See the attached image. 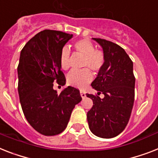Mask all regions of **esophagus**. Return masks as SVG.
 Here are the masks:
<instances>
[{
    "mask_svg": "<svg viewBox=\"0 0 158 158\" xmlns=\"http://www.w3.org/2000/svg\"><path fill=\"white\" fill-rule=\"evenodd\" d=\"M80 96H81L82 98H84L86 97V93L83 91H80Z\"/></svg>",
    "mask_w": 158,
    "mask_h": 158,
    "instance_id": "obj_1",
    "label": "esophagus"
}]
</instances>
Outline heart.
Wrapping results in <instances>:
<instances>
[{
  "label": "heart",
  "instance_id": "obj_1",
  "mask_svg": "<svg viewBox=\"0 0 158 158\" xmlns=\"http://www.w3.org/2000/svg\"><path fill=\"white\" fill-rule=\"evenodd\" d=\"M73 47L77 55L82 56L81 66L85 68L80 71H73L67 76V83L75 88L83 89L92 81V75L90 70L95 74L102 70L106 62V56L101 49L94 48V44L88 39L78 40L73 43ZM70 52L66 47L61 49L60 54V66L63 70L70 67Z\"/></svg>",
  "mask_w": 158,
  "mask_h": 158
}]
</instances>
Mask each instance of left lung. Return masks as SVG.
I'll list each match as a JSON object with an SVG mask.
<instances>
[{"mask_svg": "<svg viewBox=\"0 0 158 158\" xmlns=\"http://www.w3.org/2000/svg\"><path fill=\"white\" fill-rule=\"evenodd\" d=\"M93 39L103 48L106 62L91 84L97 94H86L93 101L87 118L95 135L110 139L120 134L130 119L135 100L133 62L117 44L101 38ZM101 93L105 96L102 99L99 97Z\"/></svg>", "mask_w": 158, "mask_h": 158, "instance_id": "1", "label": "left lung"}]
</instances>
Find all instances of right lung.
<instances>
[{
  "instance_id": "add662e5",
  "label": "right lung",
  "mask_w": 158,
  "mask_h": 158,
  "mask_svg": "<svg viewBox=\"0 0 158 158\" xmlns=\"http://www.w3.org/2000/svg\"><path fill=\"white\" fill-rule=\"evenodd\" d=\"M72 36L60 31L44 30L26 44L20 54L18 90L23 112L35 130L46 136L66 129L73 109L82 100L79 89L71 86L61 93L53 89L54 82L60 87L66 84L59 59Z\"/></svg>"
}]
</instances>
